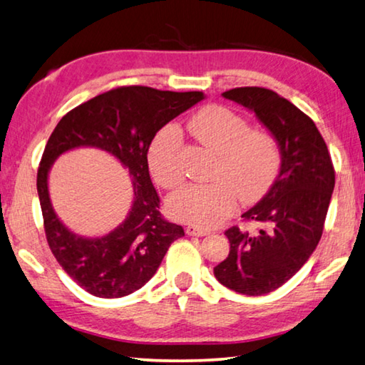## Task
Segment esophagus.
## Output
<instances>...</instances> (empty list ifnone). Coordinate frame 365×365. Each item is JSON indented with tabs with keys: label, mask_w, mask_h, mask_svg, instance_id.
I'll return each mask as SVG.
<instances>
[{
	"label": "esophagus",
	"mask_w": 365,
	"mask_h": 365,
	"mask_svg": "<svg viewBox=\"0 0 365 365\" xmlns=\"http://www.w3.org/2000/svg\"><path fill=\"white\" fill-rule=\"evenodd\" d=\"M187 235L188 236H207V235H210V231L205 228H201V227H195V225H188Z\"/></svg>",
	"instance_id": "obj_1"
}]
</instances>
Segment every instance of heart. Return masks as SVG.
<instances>
[{
    "instance_id": "obj_1",
    "label": "heart",
    "mask_w": 365,
    "mask_h": 365,
    "mask_svg": "<svg viewBox=\"0 0 365 365\" xmlns=\"http://www.w3.org/2000/svg\"><path fill=\"white\" fill-rule=\"evenodd\" d=\"M196 142L215 155L210 183L187 185L169 196V210L178 220L201 228L222 223L233 214L237 197L250 204L268 193L279 172L281 153L267 130L249 129L247 119L222 105H209L188 121ZM182 134L174 124L156 132L148 147V165L163 188L182 182Z\"/></svg>"
}]
</instances>
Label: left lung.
<instances>
[{
  "instance_id": "left-lung-1",
  "label": "left lung",
  "mask_w": 365,
  "mask_h": 365,
  "mask_svg": "<svg viewBox=\"0 0 365 365\" xmlns=\"http://www.w3.org/2000/svg\"><path fill=\"white\" fill-rule=\"evenodd\" d=\"M254 111L276 138L281 168L268 193L244 212L262 225L257 235L225 231L230 254L214 268L217 281L244 295L269 294L300 269L319 242L335 170L313 119L287 98L264 88H236L222 94Z\"/></svg>"
}]
</instances>
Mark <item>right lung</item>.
I'll return each mask as SVG.
<instances>
[{
	"instance_id": "obj_1",
	"label": "right lung",
	"mask_w": 365,
	"mask_h": 365,
	"mask_svg": "<svg viewBox=\"0 0 365 365\" xmlns=\"http://www.w3.org/2000/svg\"><path fill=\"white\" fill-rule=\"evenodd\" d=\"M202 98L204 94L197 91L172 92L128 86L81 103L56 125L39 163L36 188L52 254L86 292L101 298L135 292L153 277L170 244L185 236L180 225L164 220L161 215L147 155L156 132ZM79 146L107 150L133 177L135 201L130 214L105 237L73 234L58 220L48 197L51 164L65 150Z\"/></svg>"
}]
</instances>
